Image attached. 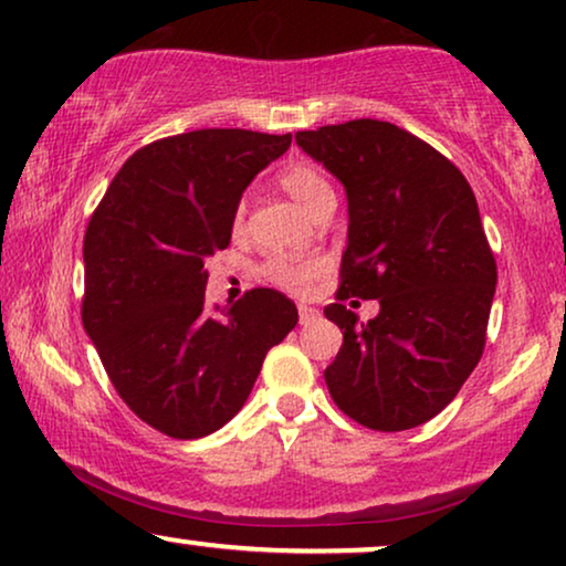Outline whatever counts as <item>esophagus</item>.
Returning <instances> with one entry per match:
<instances>
[{"mask_svg": "<svg viewBox=\"0 0 566 566\" xmlns=\"http://www.w3.org/2000/svg\"><path fill=\"white\" fill-rule=\"evenodd\" d=\"M316 316H319V308L308 306V304H298V319L301 324H312Z\"/></svg>", "mask_w": 566, "mask_h": 566, "instance_id": "obj_1", "label": "esophagus"}]
</instances>
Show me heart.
<instances>
[{"mask_svg":"<svg viewBox=\"0 0 566 566\" xmlns=\"http://www.w3.org/2000/svg\"><path fill=\"white\" fill-rule=\"evenodd\" d=\"M277 182L281 188L289 192V196L296 200V203L304 208L306 213H312L316 206L322 203L324 198H335L329 182L324 180V175L312 165H289L281 169L277 175ZM242 219V208L237 211V221ZM322 262L316 260H291V258H270L265 265V275L270 281L283 285L289 291H304L308 283L319 275Z\"/></svg>","mask_w":566,"mask_h":566,"instance_id":"b5f03b06","label":"heart"}]
</instances>
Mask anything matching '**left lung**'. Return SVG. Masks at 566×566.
<instances>
[{
  "label": "left lung",
  "mask_w": 566,
  "mask_h": 566,
  "mask_svg": "<svg viewBox=\"0 0 566 566\" xmlns=\"http://www.w3.org/2000/svg\"><path fill=\"white\" fill-rule=\"evenodd\" d=\"M296 144L347 196L337 304L343 347L324 381L355 422L397 432L451 405L482 358L497 265L474 190L430 144L386 120L298 130ZM378 297L360 323L342 301ZM355 306V304H353Z\"/></svg>",
  "instance_id": "obj_1"
}]
</instances>
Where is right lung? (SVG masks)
I'll return each instance as SVG.
<instances>
[{"mask_svg": "<svg viewBox=\"0 0 566 566\" xmlns=\"http://www.w3.org/2000/svg\"><path fill=\"white\" fill-rule=\"evenodd\" d=\"M291 134L203 128L138 149L84 234V329L120 399L169 438L211 436L244 407L268 350L296 327L291 298L247 291L206 308V258L227 250L258 172Z\"/></svg>", "mask_w": 566, "mask_h": 566, "instance_id": "right-lung-1", "label": "right lung"}]
</instances>
